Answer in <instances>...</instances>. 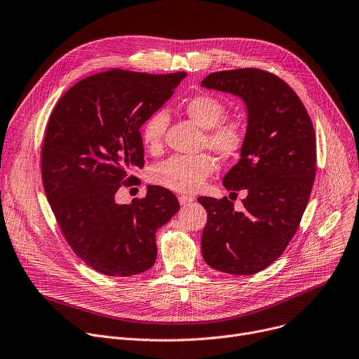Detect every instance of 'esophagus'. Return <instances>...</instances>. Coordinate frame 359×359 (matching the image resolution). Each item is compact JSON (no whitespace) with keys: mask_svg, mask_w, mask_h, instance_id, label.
I'll use <instances>...</instances> for the list:
<instances>
[{"mask_svg":"<svg viewBox=\"0 0 359 359\" xmlns=\"http://www.w3.org/2000/svg\"><path fill=\"white\" fill-rule=\"evenodd\" d=\"M178 201H180L181 205H188V204H191L192 201H194V198L188 197V196H180V197H178Z\"/></svg>","mask_w":359,"mask_h":359,"instance_id":"1","label":"esophagus"}]
</instances>
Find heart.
<instances>
[{"mask_svg": "<svg viewBox=\"0 0 359 359\" xmlns=\"http://www.w3.org/2000/svg\"><path fill=\"white\" fill-rule=\"evenodd\" d=\"M184 112L204 129L203 147L211 149L223 159L240 155L247 137V123L241 115H226L227 107L222 99L210 93L188 97L182 104ZM168 125L167 112L162 109L152 112L141 126V141L149 152H158L163 142ZM215 163L211 155L192 156L172 155L154 165L149 178L154 184L175 192H196L214 172Z\"/></svg>", "mask_w": 359, "mask_h": 359, "instance_id": "1", "label": "heart"}]
</instances>
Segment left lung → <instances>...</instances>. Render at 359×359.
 Wrapping results in <instances>:
<instances>
[{
	"instance_id": "8db88e82",
	"label": "left lung",
	"mask_w": 359,
	"mask_h": 359,
	"mask_svg": "<svg viewBox=\"0 0 359 359\" xmlns=\"http://www.w3.org/2000/svg\"><path fill=\"white\" fill-rule=\"evenodd\" d=\"M201 85L233 93L247 106V137L240 161L224 177L227 189H245L244 208L227 197H200L207 210L201 250L208 266L255 274L286 250L306 210L316 174V137L294 90L262 69L208 74Z\"/></svg>"
}]
</instances>
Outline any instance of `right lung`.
I'll list each match as a JSON object with an SVG mask.
<instances>
[{
	"label": "right lung",
	"mask_w": 359,
	"mask_h": 359,
	"mask_svg": "<svg viewBox=\"0 0 359 359\" xmlns=\"http://www.w3.org/2000/svg\"><path fill=\"white\" fill-rule=\"evenodd\" d=\"M185 72L149 74L112 69L77 81L57 102L41 148V178L63 237L88 266L133 276L156 260L155 234L180 210L167 188L116 204L122 185L144 167L141 126L167 102Z\"/></svg>",
	"instance_id": "1"
}]
</instances>
